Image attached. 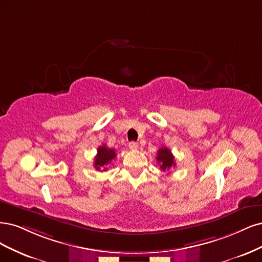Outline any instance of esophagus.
<instances>
[{
	"instance_id": "esophagus-1",
	"label": "esophagus",
	"mask_w": 262,
	"mask_h": 262,
	"mask_svg": "<svg viewBox=\"0 0 262 262\" xmlns=\"http://www.w3.org/2000/svg\"><path fill=\"white\" fill-rule=\"evenodd\" d=\"M128 147H129V149H132V150H136V149L138 148V143L135 142V141H130V142L128 143Z\"/></svg>"
}]
</instances>
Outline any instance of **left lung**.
Wrapping results in <instances>:
<instances>
[{
	"instance_id": "obj_1",
	"label": "left lung",
	"mask_w": 262,
	"mask_h": 262,
	"mask_svg": "<svg viewBox=\"0 0 262 262\" xmlns=\"http://www.w3.org/2000/svg\"><path fill=\"white\" fill-rule=\"evenodd\" d=\"M157 161L160 165V168H161V170L164 172L170 171L171 168H173L176 165L174 156L172 155L171 150L166 147H162L158 150Z\"/></svg>"
}]
</instances>
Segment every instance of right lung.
<instances>
[{
	"label": "right lung",
	"instance_id": "1",
	"mask_svg": "<svg viewBox=\"0 0 262 262\" xmlns=\"http://www.w3.org/2000/svg\"><path fill=\"white\" fill-rule=\"evenodd\" d=\"M115 157H116V152L114 149H110L105 145L99 147L97 156L95 158V163H94L96 170L106 171L107 166L115 159Z\"/></svg>",
	"mask_w": 262,
	"mask_h": 262
}]
</instances>
